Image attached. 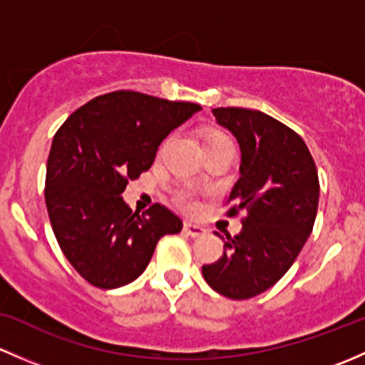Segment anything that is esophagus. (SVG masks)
Here are the masks:
<instances>
[{
    "instance_id": "34e87169",
    "label": "esophagus",
    "mask_w": 365,
    "mask_h": 365,
    "mask_svg": "<svg viewBox=\"0 0 365 365\" xmlns=\"http://www.w3.org/2000/svg\"><path fill=\"white\" fill-rule=\"evenodd\" d=\"M184 232H186L190 237L197 239V237H202V235L205 234V228L200 227V225H193V223H184Z\"/></svg>"
}]
</instances>
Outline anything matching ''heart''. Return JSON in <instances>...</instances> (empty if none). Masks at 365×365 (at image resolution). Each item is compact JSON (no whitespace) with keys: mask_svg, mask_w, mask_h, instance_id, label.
I'll return each instance as SVG.
<instances>
[{"mask_svg":"<svg viewBox=\"0 0 365 365\" xmlns=\"http://www.w3.org/2000/svg\"><path fill=\"white\" fill-rule=\"evenodd\" d=\"M220 138H227V137H223V135L214 133V135H209V137L205 138V142L220 140ZM178 204L181 205V207H182L184 210H187V212H193V210L197 209V202H195V198L191 197L190 193H179V195H178Z\"/></svg>","mask_w":365,"mask_h":365,"instance_id":"obj_1","label":"heart"}]
</instances>
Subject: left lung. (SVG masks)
<instances>
[{
  "label": "left lung",
  "mask_w": 365,
  "mask_h": 365,
  "mask_svg": "<svg viewBox=\"0 0 365 365\" xmlns=\"http://www.w3.org/2000/svg\"><path fill=\"white\" fill-rule=\"evenodd\" d=\"M212 114L240 149L228 214L247 216L234 239L220 235L223 257L202 274L217 294L244 300L274 287L299 257L317 220L320 182L306 142L283 123L251 108H212Z\"/></svg>",
  "instance_id": "1"
}]
</instances>
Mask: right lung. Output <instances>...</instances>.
<instances>
[{"label": "right lung", "instance_id": "add662e5", "mask_svg": "<svg viewBox=\"0 0 365 365\" xmlns=\"http://www.w3.org/2000/svg\"><path fill=\"white\" fill-rule=\"evenodd\" d=\"M202 110L135 91L101 95L73 112L52 140L45 204L59 247L88 283L103 290L137 279L181 217L155 204L131 212L130 179L149 170L163 138Z\"/></svg>", "mask_w": 365, "mask_h": 365}]
</instances>
